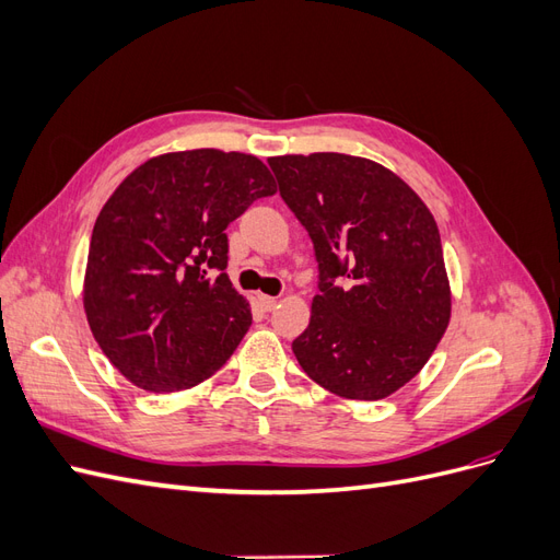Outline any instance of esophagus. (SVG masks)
I'll list each match as a JSON object with an SVG mask.
<instances>
[{"label":"esophagus","instance_id":"1","mask_svg":"<svg viewBox=\"0 0 560 560\" xmlns=\"http://www.w3.org/2000/svg\"><path fill=\"white\" fill-rule=\"evenodd\" d=\"M259 303H261V308L266 311V313H270L276 308V303H278V299L276 296H259Z\"/></svg>","mask_w":560,"mask_h":560}]
</instances>
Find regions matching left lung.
I'll list each match as a JSON object with an SVG mask.
<instances>
[{"instance_id": "1", "label": "left lung", "mask_w": 560, "mask_h": 560, "mask_svg": "<svg viewBox=\"0 0 560 560\" xmlns=\"http://www.w3.org/2000/svg\"><path fill=\"white\" fill-rule=\"evenodd\" d=\"M268 165L317 261L319 294L308 329L292 343L301 369L338 397L393 395L425 366L448 327L434 217L374 161L311 154Z\"/></svg>"}]
</instances>
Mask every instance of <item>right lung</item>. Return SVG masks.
Instances as JSON below:
<instances>
[{
	"label": "right lung",
	"mask_w": 560,
	"mask_h": 560,
	"mask_svg": "<svg viewBox=\"0 0 560 560\" xmlns=\"http://www.w3.org/2000/svg\"><path fill=\"white\" fill-rule=\"evenodd\" d=\"M273 194L257 156L219 149L163 154L118 184L93 226L83 306L130 383L177 393L226 364L252 325L224 273L226 226Z\"/></svg>",
	"instance_id": "1"
}]
</instances>
